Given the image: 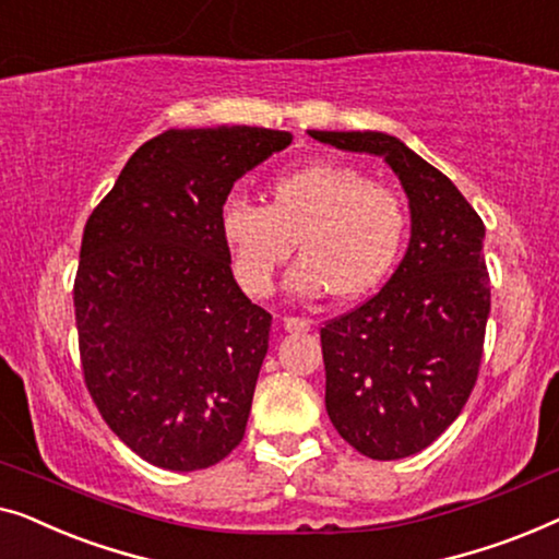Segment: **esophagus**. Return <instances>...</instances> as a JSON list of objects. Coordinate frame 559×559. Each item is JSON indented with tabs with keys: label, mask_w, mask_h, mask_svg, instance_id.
Returning <instances> with one entry per match:
<instances>
[{
	"label": "esophagus",
	"mask_w": 559,
	"mask_h": 559,
	"mask_svg": "<svg viewBox=\"0 0 559 559\" xmlns=\"http://www.w3.org/2000/svg\"><path fill=\"white\" fill-rule=\"evenodd\" d=\"M311 321L309 319H298V317H286L283 319V329H286V332H290V334H306V332H311Z\"/></svg>",
	"instance_id": "esophagus-1"
}]
</instances>
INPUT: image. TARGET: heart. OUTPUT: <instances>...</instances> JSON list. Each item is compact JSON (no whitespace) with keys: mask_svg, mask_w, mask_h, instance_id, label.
Returning a JSON list of instances; mask_svg holds the SVG:
<instances>
[{"mask_svg":"<svg viewBox=\"0 0 559 559\" xmlns=\"http://www.w3.org/2000/svg\"><path fill=\"white\" fill-rule=\"evenodd\" d=\"M269 204L233 198L219 210V235L233 271L250 294H269L294 253L304 258L288 286L298 296L357 298L395 269L411 233V207L395 187L372 182L342 162H311L271 179Z\"/></svg>","mask_w":559,"mask_h":559,"instance_id":"heart-1","label":"heart"}]
</instances>
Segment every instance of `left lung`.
<instances>
[{"label": "left lung", "instance_id": "1", "mask_svg": "<svg viewBox=\"0 0 559 559\" xmlns=\"http://www.w3.org/2000/svg\"><path fill=\"white\" fill-rule=\"evenodd\" d=\"M342 152L382 156L411 207L397 271L321 329L326 413L361 455L397 461L459 418L476 384L491 286L486 227L443 171L382 131H309Z\"/></svg>", "mask_w": 559, "mask_h": 559}]
</instances>
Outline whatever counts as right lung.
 I'll return each mask as SVG.
<instances>
[{"label": "right lung", "mask_w": 559, "mask_h": 559, "mask_svg": "<svg viewBox=\"0 0 559 559\" xmlns=\"http://www.w3.org/2000/svg\"><path fill=\"white\" fill-rule=\"evenodd\" d=\"M290 141L258 126L169 129L133 152L85 223L73 288L85 384L154 466H215L246 436L271 313L233 278L219 210Z\"/></svg>", "instance_id": "1"}]
</instances>
